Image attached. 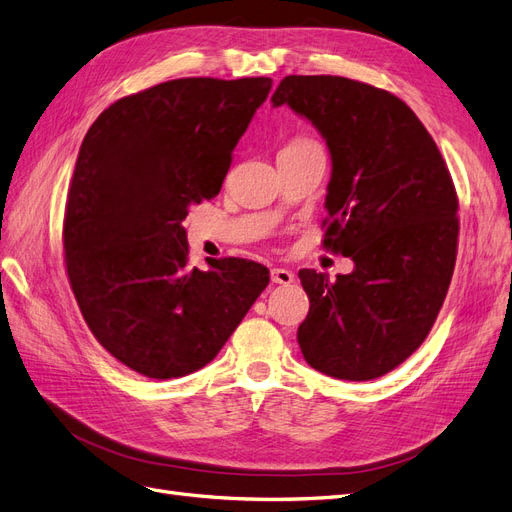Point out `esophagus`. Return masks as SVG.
<instances>
[{"label": "esophagus", "mask_w": 512, "mask_h": 512, "mask_svg": "<svg viewBox=\"0 0 512 512\" xmlns=\"http://www.w3.org/2000/svg\"><path fill=\"white\" fill-rule=\"evenodd\" d=\"M292 273L288 269H271V282L273 284H282V286H288L292 282Z\"/></svg>", "instance_id": "esophagus-1"}]
</instances>
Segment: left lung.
Returning a JSON list of instances; mask_svg holds the SVG:
<instances>
[{
  "label": "left lung",
  "instance_id": "1",
  "mask_svg": "<svg viewBox=\"0 0 512 512\" xmlns=\"http://www.w3.org/2000/svg\"><path fill=\"white\" fill-rule=\"evenodd\" d=\"M327 141L324 247L348 275L301 269L303 359L339 380H374L425 342L457 258V194L431 134L389 91L344 76H286L271 98Z\"/></svg>",
  "mask_w": 512,
  "mask_h": 512
}]
</instances>
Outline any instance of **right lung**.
<instances>
[{"instance_id": "1", "label": "right lung", "mask_w": 512, "mask_h": 512, "mask_svg": "<svg viewBox=\"0 0 512 512\" xmlns=\"http://www.w3.org/2000/svg\"><path fill=\"white\" fill-rule=\"evenodd\" d=\"M271 85L166 81L108 106L83 138L64 218L68 280L89 331L147 378L211 363L269 284L245 258L192 267L183 220L220 194Z\"/></svg>"}]
</instances>
